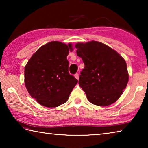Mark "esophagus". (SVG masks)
<instances>
[{
  "mask_svg": "<svg viewBox=\"0 0 148 148\" xmlns=\"http://www.w3.org/2000/svg\"><path fill=\"white\" fill-rule=\"evenodd\" d=\"M74 77H76V78L78 80L79 79V74H76L74 75Z\"/></svg>",
  "mask_w": 148,
  "mask_h": 148,
  "instance_id": "34e87169",
  "label": "esophagus"
}]
</instances>
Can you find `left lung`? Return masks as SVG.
I'll use <instances>...</instances> for the list:
<instances>
[{"instance_id":"left-lung-1","label":"left lung","mask_w":148,"mask_h":148,"mask_svg":"<svg viewBox=\"0 0 148 148\" xmlns=\"http://www.w3.org/2000/svg\"><path fill=\"white\" fill-rule=\"evenodd\" d=\"M77 56L85 68L79 77V85L91 103L106 106L121 97L129 81L125 59L111 47L101 42L77 43Z\"/></svg>"}]
</instances>
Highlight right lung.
<instances>
[{
  "instance_id": "obj_1",
  "label": "right lung",
  "mask_w": 148,
  "mask_h": 148,
  "mask_svg": "<svg viewBox=\"0 0 148 148\" xmlns=\"http://www.w3.org/2000/svg\"><path fill=\"white\" fill-rule=\"evenodd\" d=\"M72 44L53 41L32 55L25 67V84L42 106L54 108L66 102L77 80L69 74L67 56Z\"/></svg>"
}]
</instances>
